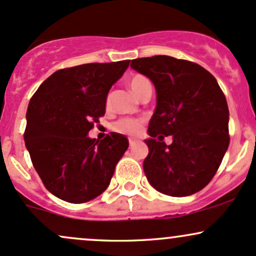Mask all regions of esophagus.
<instances>
[{
    "label": "esophagus",
    "instance_id": "34e87169",
    "mask_svg": "<svg viewBox=\"0 0 256 256\" xmlns=\"http://www.w3.org/2000/svg\"><path fill=\"white\" fill-rule=\"evenodd\" d=\"M128 143H130V146H134V140H132V138H130V140H128Z\"/></svg>",
    "mask_w": 256,
    "mask_h": 256
}]
</instances>
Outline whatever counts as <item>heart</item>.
I'll use <instances>...</instances> for the list:
<instances>
[{"mask_svg": "<svg viewBox=\"0 0 256 256\" xmlns=\"http://www.w3.org/2000/svg\"><path fill=\"white\" fill-rule=\"evenodd\" d=\"M128 86L132 90V92L140 98L142 92L148 88H152V83L148 78L142 74H134L128 80ZM113 128L120 134H128V136H137L142 130V124L138 120L134 119H120L113 125Z\"/></svg>", "mask_w": 256, "mask_h": 256, "instance_id": "b5f03b06", "label": "heart"}]
</instances>
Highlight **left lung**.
<instances>
[{
  "mask_svg": "<svg viewBox=\"0 0 256 256\" xmlns=\"http://www.w3.org/2000/svg\"><path fill=\"white\" fill-rule=\"evenodd\" d=\"M131 68L152 82L156 108L143 162L158 192L183 198L200 192L218 171L230 143L228 107L216 79L192 61L156 55L134 58ZM172 136V143L162 140ZM158 140H156V137Z\"/></svg>",
  "mask_w": 256,
  "mask_h": 256,
  "instance_id": "obj_1",
  "label": "left lung"
}]
</instances>
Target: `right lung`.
Listing matches in <instances>:
<instances>
[{
    "instance_id": "obj_1",
    "label": "right lung",
    "mask_w": 256,
    "mask_h": 256,
    "mask_svg": "<svg viewBox=\"0 0 256 256\" xmlns=\"http://www.w3.org/2000/svg\"><path fill=\"white\" fill-rule=\"evenodd\" d=\"M130 60L58 70L40 85L26 113L25 146L44 186L56 198L84 204L108 188L128 140L112 132L88 136L106 113L112 85Z\"/></svg>"
}]
</instances>
